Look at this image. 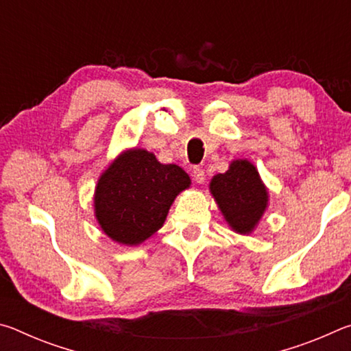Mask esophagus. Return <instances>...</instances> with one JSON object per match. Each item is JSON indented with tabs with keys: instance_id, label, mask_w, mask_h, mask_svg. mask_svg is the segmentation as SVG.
<instances>
[{
	"instance_id": "esophagus-1",
	"label": "esophagus",
	"mask_w": 351,
	"mask_h": 351,
	"mask_svg": "<svg viewBox=\"0 0 351 351\" xmlns=\"http://www.w3.org/2000/svg\"><path fill=\"white\" fill-rule=\"evenodd\" d=\"M192 176H193L195 182H198V184H203V182L206 181L204 170L201 169V167H195V169H193V171H192Z\"/></svg>"
}]
</instances>
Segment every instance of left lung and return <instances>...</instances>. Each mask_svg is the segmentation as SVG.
<instances>
[{"label":"left lung","mask_w":351,"mask_h":351,"mask_svg":"<svg viewBox=\"0 0 351 351\" xmlns=\"http://www.w3.org/2000/svg\"><path fill=\"white\" fill-rule=\"evenodd\" d=\"M210 193L232 230L249 235L268 207V189L247 159H235L210 181Z\"/></svg>","instance_id":"obj_1"}]
</instances>
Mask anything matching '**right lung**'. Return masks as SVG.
<instances>
[{
	"label": "right lung",
	"instance_id": "1",
	"mask_svg": "<svg viewBox=\"0 0 351 351\" xmlns=\"http://www.w3.org/2000/svg\"><path fill=\"white\" fill-rule=\"evenodd\" d=\"M190 178L176 164H161L153 153L122 152L100 175L94 213L112 241L136 246L162 228L170 206Z\"/></svg>",
	"mask_w": 351,
	"mask_h": 351
}]
</instances>
